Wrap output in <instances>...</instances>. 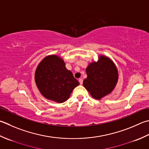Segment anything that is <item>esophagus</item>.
<instances>
[{"label":"esophagus","instance_id":"esophagus-1","mask_svg":"<svg viewBox=\"0 0 149 149\" xmlns=\"http://www.w3.org/2000/svg\"><path fill=\"white\" fill-rule=\"evenodd\" d=\"M83 79H79V83H80V84H83Z\"/></svg>","mask_w":149,"mask_h":149}]
</instances>
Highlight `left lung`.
I'll list each match as a JSON object with an SVG mask.
<instances>
[{
  "mask_svg": "<svg viewBox=\"0 0 149 149\" xmlns=\"http://www.w3.org/2000/svg\"><path fill=\"white\" fill-rule=\"evenodd\" d=\"M86 72L87 77L84 79L83 86L92 97L97 100L110 94L118 81L117 66L104 55H99L97 61L90 63Z\"/></svg>",
  "mask_w": 149,
  "mask_h": 149,
  "instance_id": "1",
  "label": "left lung"
}]
</instances>
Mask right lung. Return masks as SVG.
<instances>
[{
    "mask_svg": "<svg viewBox=\"0 0 149 149\" xmlns=\"http://www.w3.org/2000/svg\"><path fill=\"white\" fill-rule=\"evenodd\" d=\"M57 55L46 56L37 65L35 82L43 97L58 103L66 101L79 83Z\"/></svg>",
    "mask_w": 149,
    "mask_h": 149,
    "instance_id": "1",
    "label": "right lung"
}]
</instances>
